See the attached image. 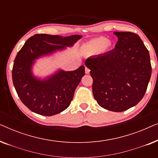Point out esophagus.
I'll use <instances>...</instances> for the list:
<instances>
[{
	"instance_id": "obj_1",
	"label": "esophagus",
	"mask_w": 158,
	"mask_h": 158,
	"mask_svg": "<svg viewBox=\"0 0 158 158\" xmlns=\"http://www.w3.org/2000/svg\"><path fill=\"white\" fill-rule=\"evenodd\" d=\"M85 72L86 74H89V73H90V70H89V69H88V68H86V67H85Z\"/></svg>"
}]
</instances>
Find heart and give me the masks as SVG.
I'll return each mask as SVG.
<instances>
[{
    "instance_id": "b5f03b06",
    "label": "heart",
    "mask_w": 158,
    "mask_h": 158,
    "mask_svg": "<svg viewBox=\"0 0 158 158\" xmlns=\"http://www.w3.org/2000/svg\"><path fill=\"white\" fill-rule=\"evenodd\" d=\"M111 46V42L105 37H98L93 39L84 45V49L90 53H104L110 49Z\"/></svg>"
}]
</instances>
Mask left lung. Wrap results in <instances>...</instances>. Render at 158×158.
I'll return each instance as SVG.
<instances>
[{"instance_id": "1", "label": "left lung", "mask_w": 158, "mask_h": 158, "mask_svg": "<svg viewBox=\"0 0 158 158\" xmlns=\"http://www.w3.org/2000/svg\"><path fill=\"white\" fill-rule=\"evenodd\" d=\"M115 48L90 57L85 64L90 70L93 94L98 105L114 112L135 106L145 94L152 73L150 54L137 34L115 31Z\"/></svg>"}]
</instances>
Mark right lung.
<instances>
[{"label": "right lung", "mask_w": 158, "mask_h": 158, "mask_svg": "<svg viewBox=\"0 0 158 158\" xmlns=\"http://www.w3.org/2000/svg\"><path fill=\"white\" fill-rule=\"evenodd\" d=\"M81 35L61 36L40 34L30 37L15 58L13 83L22 103L34 113L50 116L70 106L75 90L85 75V67L73 71L61 69L44 78L35 76L32 68L36 60L73 47Z\"/></svg>", "instance_id": "1"}]
</instances>
